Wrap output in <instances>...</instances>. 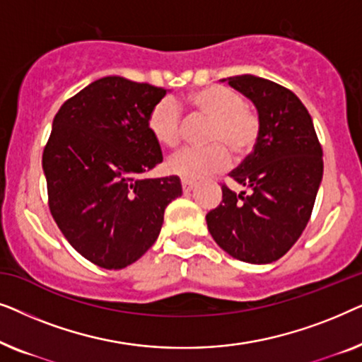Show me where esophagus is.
Returning a JSON list of instances; mask_svg holds the SVG:
<instances>
[{
  "label": "esophagus",
  "mask_w": 362,
  "mask_h": 362,
  "mask_svg": "<svg viewBox=\"0 0 362 362\" xmlns=\"http://www.w3.org/2000/svg\"><path fill=\"white\" fill-rule=\"evenodd\" d=\"M181 186H182V191H185V192H191L192 189H194V182L187 181V180H182Z\"/></svg>",
  "instance_id": "34e87169"
}]
</instances>
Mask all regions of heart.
<instances>
[{
	"label": "heart",
	"instance_id": "heart-1",
	"mask_svg": "<svg viewBox=\"0 0 362 362\" xmlns=\"http://www.w3.org/2000/svg\"><path fill=\"white\" fill-rule=\"evenodd\" d=\"M194 115L209 120L204 141L209 146L185 148L166 163L168 171L185 180H201L224 171L230 163L249 156L259 143L260 122L244 105V98L230 88L209 86L192 92L186 98ZM148 130L163 146L173 148L181 140V112L170 97L158 100L148 113Z\"/></svg>",
	"mask_w": 362,
	"mask_h": 362
}]
</instances>
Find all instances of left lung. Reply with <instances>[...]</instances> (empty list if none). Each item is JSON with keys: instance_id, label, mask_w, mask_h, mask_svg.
<instances>
[{"instance_id": "left-lung-1", "label": "left lung", "mask_w": 362, "mask_h": 362, "mask_svg": "<svg viewBox=\"0 0 362 362\" xmlns=\"http://www.w3.org/2000/svg\"><path fill=\"white\" fill-rule=\"evenodd\" d=\"M227 82L255 105L260 136L229 173L244 191L237 194L222 185L221 204L206 216L207 229L234 259L270 264L308 224L323 177V150L308 110L288 88L250 74Z\"/></svg>"}]
</instances>
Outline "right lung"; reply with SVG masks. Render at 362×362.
<instances>
[{
    "instance_id": "right-lung-1",
    "label": "right lung",
    "mask_w": 362,
    "mask_h": 362,
    "mask_svg": "<svg viewBox=\"0 0 362 362\" xmlns=\"http://www.w3.org/2000/svg\"><path fill=\"white\" fill-rule=\"evenodd\" d=\"M161 87L108 76L64 102L42 153L49 209L64 237L102 269L136 262L160 235L177 176L145 180L163 161L148 130Z\"/></svg>"
}]
</instances>
